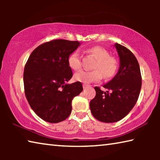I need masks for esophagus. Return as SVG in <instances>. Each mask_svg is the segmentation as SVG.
<instances>
[{"mask_svg": "<svg viewBox=\"0 0 160 160\" xmlns=\"http://www.w3.org/2000/svg\"><path fill=\"white\" fill-rule=\"evenodd\" d=\"M82 86H83L84 89H86L87 88H88V87H89V85H87V84H83Z\"/></svg>", "mask_w": 160, "mask_h": 160, "instance_id": "esophagus-1", "label": "esophagus"}]
</instances>
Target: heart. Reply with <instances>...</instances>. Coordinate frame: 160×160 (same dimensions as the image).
I'll return each mask as SVG.
<instances>
[{
	"label": "heart",
	"mask_w": 160,
	"mask_h": 160,
	"mask_svg": "<svg viewBox=\"0 0 160 160\" xmlns=\"http://www.w3.org/2000/svg\"><path fill=\"white\" fill-rule=\"evenodd\" d=\"M88 52L95 57L97 61L94 63L92 71L80 70L74 75V79L83 83L97 82L102 78V73L104 78H111L115 74L117 69V61L113 56H109L108 51L103 47L96 46L90 48ZM68 64L70 68L78 70L81 67L80 54L75 51L68 56Z\"/></svg>",
	"instance_id": "b5f03b06"
}]
</instances>
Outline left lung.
Here are the masks:
<instances>
[{
    "instance_id": "8db88e82",
    "label": "left lung",
    "mask_w": 160,
    "mask_h": 160,
    "mask_svg": "<svg viewBox=\"0 0 160 160\" xmlns=\"http://www.w3.org/2000/svg\"><path fill=\"white\" fill-rule=\"evenodd\" d=\"M120 59L118 72L104 85L107 92L95 87L96 96L90 102L94 118L104 123H113L131 112L138 99L142 85L139 63L134 54L123 46L114 45Z\"/></svg>"
}]
</instances>
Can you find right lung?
<instances>
[{"label":"right lung","mask_w":160,"mask_h":160,"mask_svg":"<svg viewBox=\"0 0 160 160\" xmlns=\"http://www.w3.org/2000/svg\"><path fill=\"white\" fill-rule=\"evenodd\" d=\"M80 45L66 39L44 43L32 51L25 64L26 98L35 113L48 123L66 120L71 113L72 99L83 90L80 82L67 84L72 77L68 58Z\"/></svg>","instance_id":"right-lung-1"}]
</instances>
